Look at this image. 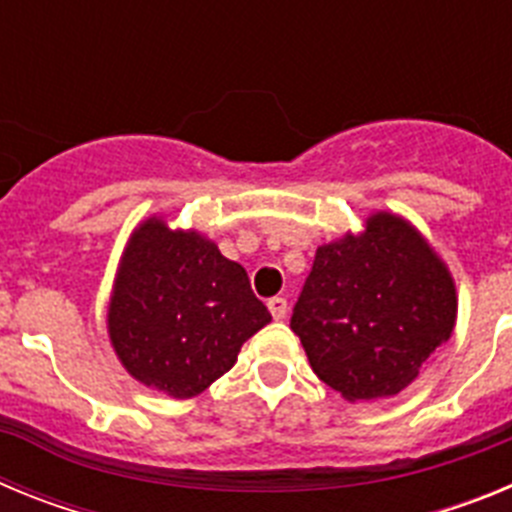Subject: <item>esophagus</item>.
<instances>
[{"label":"esophagus","instance_id":"esophagus-1","mask_svg":"<svg viewBox=\"0 0 512 512\" xmlns=\"http://www.w3.org/2000/svg\"><path fill=\"white\" fill-rule=\"evenodd\" d=\"M266 305H269V312L274 315V320H282L287 315V300L284 297H271Z\"/></svg>","mask_w":512,"mask_h":512}]
</instances>
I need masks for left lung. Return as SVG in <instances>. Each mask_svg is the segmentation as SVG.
<instances>
[{
	"label": "left lung",
	"instance_id": "1",
	"mask_svg": "<svg viewBox=\"0 0 512 512\" xmlns=\"http://www.w3.org/2000/svg\"><path fill=\"white\" fill-rule=\"evenodd\" d=\"M454 320L449 269L413 225L377 212L361 235L318 248L289 328L312 372L356 402L405 390Z\"/></svg>",
	"mask_w": 512,
	"mask_h": 512
}]
</instances>
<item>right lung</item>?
I'll use <instances>...</instances> for the list:
<instances>
[{
  "mask_svg": "<svg viewBox=\"0 0 512 512\" xmlns=\"http://www.w3.org/2000/svg\"><path fill=\"white\" fill-rule=\"evenodd\" d=\"M271 323L241 264L200 233L146 220L130 238L107 328L130 374L171 397H194L223 377L243 343Z\"/></svg>",
  "mask_w": 512,
  "mask_h": 512,
  "instance_id": "obj_1",
  "label": "right lung"
}]
</instances>
